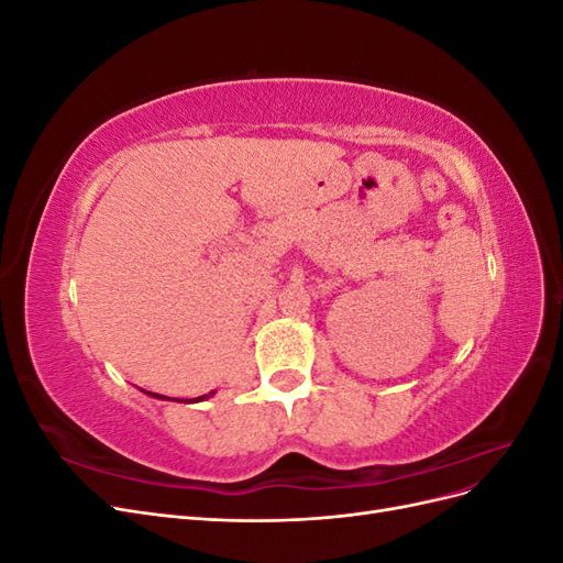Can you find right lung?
<instances>
[{
  "label": "right lung",
  "mask_w": 563,
  "mask_h": 563,
  "mask_svg": "<svg viewBox=\"0 0 563 563\" xmlns=\"http://www.w3.org/2000/svg\"><path fill=\"white\" fill-rule=\"evenodd\" d=\"M143 391H145V389H143ZM145 395H150V397H155V399H168V397L155 395V391H145ZM211 395H216V391H209V395H201V397H197V399H185V404H197V401H203V399H209ZM172 401H183V399H172Z\"/></svg>",
  "instance_id": "right-lung-1"
}]
</instances>
